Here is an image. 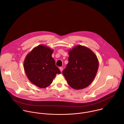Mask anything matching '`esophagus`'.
Masks as SVG:
<instances>
[{
  "instance_id": "esophagus-1",
  "label": "esophagus",
  "mask_w": 124,
  "mask_h": 124,
  "mask_svg": "<svg viewBox=\"0 0 124 124\" xmlns=\"http://www.w3.org/2000/svg\"><path fill=\"white\" fill-rule=\"evenodd\" d=\"M59 69H60V71L62 72V70H63V67H60V68H59Z\"/></svg>"
}]
</instances>
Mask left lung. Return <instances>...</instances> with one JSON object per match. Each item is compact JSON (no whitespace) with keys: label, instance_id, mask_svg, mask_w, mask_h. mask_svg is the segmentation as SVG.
Segmentation results:
<instances>
[{"label":"left lung","instance_id":"obj_1","mask_svg":"<svg viewBox=\"0 0 124 124\" xmlns=\"http://www.w3.org/2000/svg\"><path fill=\"white\" fill-rule=\"evenodd\" d=\"M69 62L62 73L68 84L75 89H83L94 79L99 67L98 58L88 48L77 46L69 51Z\"/></svg>","mask_w":124,"mask_h":124}]
</instances>
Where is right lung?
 <instances>
[{
  "instance_id": "obj_1",
  "label": "right lung",
  "mask_w": 124,
  "mask_h": 124,
  "mask_svg": "<svg viewBox=\"0 0 124 124\" xmlns=\"http://www.w3.org/2000/svg\"><path fill=\"white\" fill-rule=\"evenodd\" d=\"M53 50L43 45L34 48L26 56L24 69L29 80L41 88L48 86L57 74L61 73L51 57Z\"/></svg>"
}]
</instances>
